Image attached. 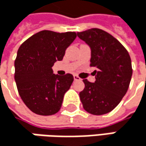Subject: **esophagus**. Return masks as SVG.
I'll return each instance as SVG.
<instances>
[{
	"label": "esophagus",
	"instance_id": "esophagus-1",
	"mask_svg": "<svg viewBox=\"0 0 146 146\" xmlns=\"http://www.w3.org/2000/svg\"><path fill=\"white\" fill-rule=\"evenodd\" d=\"M73 78H74L75 81H79V80H81V78H80L78 75H76V74L73 75Z\"/></svg>",
	"mask_w": 146,
	"mask_h": 146
}]
</instances>
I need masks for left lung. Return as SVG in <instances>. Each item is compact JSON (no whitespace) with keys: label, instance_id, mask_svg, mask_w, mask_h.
<instances>
[{"label":"left lung","instance_id":"left-lung-1","mask_svg":"<svg viewBox=\"0 0 146 146\" xmlns=\"http://www.w3.org/2000/svg\"><path fill=\"white\" fill-rule=\"evenodd\" d=\"M77 35L90 47V66L95 83L84 79V89L79 93L84 109L93 115L111 111L127 93L132 69L128 50L116 38L100 29L78 32Z\"/></svg>","mask_w":146,"mask_h":146}]
</instances>
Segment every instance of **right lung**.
Listing matches in <instances>:
<instances>
[{
	"instance_id": "add662e5",
	"label": "right lung",
	"mask_w": 146,
	"mask_h": 146,
	"mask_svg": "<svg viewBox=\"0 0 146 146\" xmlns=\"http://www.w3.org/2000/svg\"><path fill=\"white\" fill-rule=\"evenodd\" d=\"M75 32L40 31L19 47L15 60V82L19 96L33 112L50 116L61 109L65 93L73 81L70 73L54 74L52 66L62 61Z\"/></svg>"
}]
</instances>
